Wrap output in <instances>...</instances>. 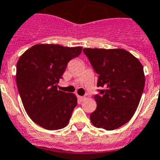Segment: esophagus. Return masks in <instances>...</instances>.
<instances>
[{
    "mask_svg": "<svg viewBox=\"0 0 160 160\" xmlns=\"http://www.w3.org/2000/svg\"><path fill=\"white\" fill-rule=\"evenodd\" d=\"M78 99L80 101H83L85 100V97H81V96H78Z\"/></svg>",
    "mask_w": 160,
    "mask_h": 160,
    "instance_id": "esophagus-1",
    "label": "esophagus"
}]
</instances>
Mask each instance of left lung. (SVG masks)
<instances>
[{
    "instance_id": "left-lung-1",
    "label": "left lung",
    "mask_w": 160,
    "mask_h": 160,
    "mask_svg": "<svg viewBox=\"0 0 160 160\" xmlns=\"http://www.w3.org/2000/svg\"><path fill=\"white\" fill-rule=\"evenodd\" d=\"M94 71L99 75L101 95L94 97L97 109L90 114L94 126L113 130L126 124L135 113L145 85L143 67L124 49L84 48Z\"/></svg>"
}]
</instances>
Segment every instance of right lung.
<instances>
[{
	"mask_svg": "<svg viewBox=\"0 0 160 160\" xmlns=\"http://www.w3.org/2000/svg\"><path fill=\"white\" fill-rule=\"evenodd\" d=\"M81 51V47L37 44L25 51L17 63V86L25 110L46 130H59L68 124L77 98L58 90L57 84L68 63Z\"/></svg>",
	"mask_w": 160,
	"mask_h": 160,
	"instance_id": "add662e5",
	"label": "right lung"
}]
</instances>
